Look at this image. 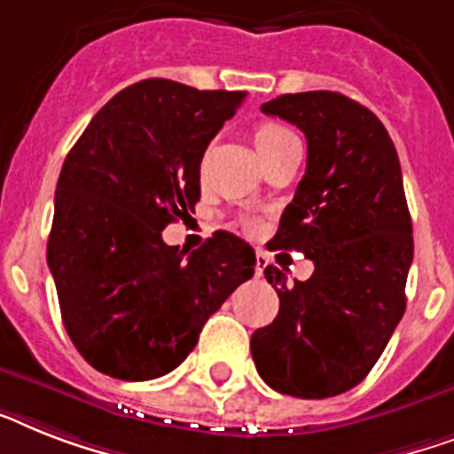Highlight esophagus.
<instances>
[{
    "label": "esophagus",
    "instance_id": "1",
    "mask_svg": "<svg viewBox=\"0 0 454 454\" xmlns=\"http://www.w3.org/2000/svg\"><path fill=\"white\" fill-rule=\"evenodd\" d=\"M268 263H270V259H268L263 252H256V278H261V275H263L265 265Z\"/></svg>",
    "mask_w": 454,
    "mask_h": 454
}]
</instances>
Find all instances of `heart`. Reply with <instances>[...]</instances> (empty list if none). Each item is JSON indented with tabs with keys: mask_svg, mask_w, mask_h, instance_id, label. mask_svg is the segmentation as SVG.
I'll return each instance as SVG.
<instances>
[{
	"mask_svg": "<svg viewBox=\"0 0 454 454\" xmlns=\"http://www.w3.org/2000/svg\"><path fill=\"white\" fill-rule=\"evenodd\" d=\"M291 139H296V135H294L289 128H285V125L279 123H263L259 130H256V135H254V144H256V151H259L261 158L272 153V151L282 149V146H285L286 142H291ZM245 223L249 228L259 226L254 219H247Z\"/></svg>",
	"mask_w": 454,
	"mask_h": 454,
	"instance_id": "b5f03b06",
	"label": "heart"
}]
</instances>
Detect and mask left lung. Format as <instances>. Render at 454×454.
Returning <instances> with one entry per match:
<instances>
[{
  "instance_id": "left-lung-1",
  "label": "left lung",
  "mask_w": 454,
  "mask_h": 454,
  "mask_svg": "<svg viewBox=\"0 0 454 454\" xmlns=\"http://www.w3.org/2000/svg\"><path fill=\"white\" fill-rule=\"evenodd\" d=\"M261 112L308 139V168L272 249L303 252L315 272L289 286L279 268H265L279 312L254 331L252 356L272 389L326 399L371 373L406 310L412 221L399 156L380 119L340 93L279 95Z\"/></svg>"
}]
</instances>
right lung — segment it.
Instances as JSON below:
<instances>
[{"label":"right lung","instance_id":"1","mask_svg":"<svg viewBox=\"0 0 454 454\" xmlns=\"http://www.w3.org/2000/svg\"><path fill=\"white\" fill-rule=\"evenodd\" d=\"M245 90L168 79L132 83L106 102L65 158L48 235L65 329L81 356L119 380L175 371L256 254L216 233L186 254L163 228L200 200V160Z\"/></svg>","mask_w":454,"mask_h":454}]
</instances>
